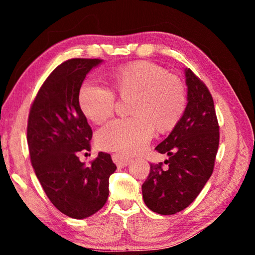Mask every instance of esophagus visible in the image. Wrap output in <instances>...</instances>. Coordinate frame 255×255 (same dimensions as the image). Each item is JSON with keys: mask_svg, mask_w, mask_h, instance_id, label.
<instances>
[{"mask_svg": "<svg viewBox=\"0 0 255 255\" xmlns=\"http://www.w3.org/2000/svg\"><path fill=\"white\" fill-rule=\"evenodd\" d=\"M112 161L116 163V165L119 167H125L127 166L129 163H130L131 159L129 157L124 156L122 154H114L112 155Z\"/></svg>", "mask_w": 255, "mask_h": 255, "instance_id": "1", "label": "esophagus"}]
</instances>
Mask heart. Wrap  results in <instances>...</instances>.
Returning a JSON list of instances; mask_svg holds the SVG:
<instances>
[{"mask_svg": "<svg viewBox=\"0 0 255 255\" xmlns=\"http://www.w3.org/2000/svg\"><path fill=\"white\" fill-rule=\"evenodd\" d=\"M111 79L120 97H132L129 112L133 117L103 127L97 135L99 147L138 154L147 147L155 129L165 133L178 126L187 108V90L179 76L157 64L137 62L118 68ZM77 99L81 111L94 124L105 123L115 112V93L96 82H84Z\"/></svg>", "mask_w": 255, "mask_h": 255, "instance_id": "heart-1", "label": "heart"}]
</instances>
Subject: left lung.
Returning <instances> with one entry per match:
<instances>
[{"mask_svg":"<svg viewBox=\"0 0 255 255\" xmlns=\"http://www.w3.org/2000/svg\"><path fill=\"white\" fill-rule=\"evenodd\" d=\"M188 105L171 133L155 149L166 154L163 163H150L141 185L145 205L154 213L173 215L199 195L213 174L219 145V126L213 97L199 77L187 68Z\"/></svg>","mask_w":255,"mask_h":255,"instance_id":"left-lung-1","label":"left lung"}]
</instances>
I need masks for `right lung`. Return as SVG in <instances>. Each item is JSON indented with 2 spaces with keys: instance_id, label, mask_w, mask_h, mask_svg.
I'll use <instances>...</instances> for the list:
<instances>
[{
  "instance_id": "obj_1",
  "label": "right lung",
  "mask_w": 255,
  "mask_h": 255,
  "mask_svg": "<svg viewBox=\"0 0 255 255\" xmlns=\"http://www.w3.org/2000/svg\"><path fill=\"white\" fill-rule=\"evenodd\" d=\"M102 59L72 58L60 64L41 85L30 108L27 140L31 164L56 208L83 219L100 210L109 196V178L117 169L100 152L86 166L77 155L91 150L92 129L79 106L88 73Z\"/></svg>"
}]
</instances>
